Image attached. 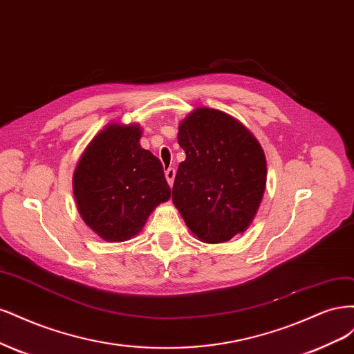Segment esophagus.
Segmentation results:
<instances>
[{"mask_svg": "<svg viewBox=\"0 0 354 354\" xmlns=\"http://www.w3.org/2000/svg\"><path fill=\"white\" fill-rule=\"evenodd\" d=\"M166 179H167V184L172 187L174 185V180H175V175H176V170L174 169V167H169L167 170H166Z\"/></svg>", "mask_w": 354, "mask_h": 354, "instance_id": "1", "label": "esophagus"}]
</instances>
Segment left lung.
Returning <instances> with one entry per match:
<instances>
[{
	"mask_svg": "<svg viewBox=\"0 0 354 354\" xmlns=\"http://www.w3.org/2000/svg\"><path fill=\"white\" fill-rule=\"evenodd\" d=\"M179 163L172 201L201 243L245 232L266 188V157L256 136L225 111L198 107L179 123Z\"/></svg>",
	"mask_w": 354,
	"mask_h": 354,
	"instance_id": "8db88e82",
	"label": "left lung"
}]
</instances>
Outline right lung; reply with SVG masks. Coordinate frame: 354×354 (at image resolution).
<instances>
[{
  "mask_svg": "<svg viewBox=\"0 0 354 354\" xmlns=\"http://www.w3.org/2000/svg\"><path fill=\"white\" fill-rule=\"evenodd\" d=\"M138 123L111 122L85 147L73 172L84 222L107 243L138 235L148 216L170 198L163 166L140 144Z\"/></svg>",
  "mask_w": 354,
  "mask_h": 354,
  "instance_id": "obj_1",
  "label": "right lung"
}]
</instances>
